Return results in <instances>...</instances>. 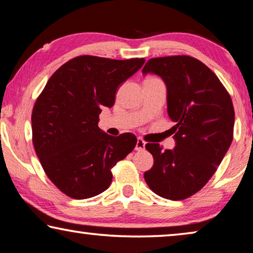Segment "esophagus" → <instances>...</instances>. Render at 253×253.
Segmentation results:
<instances>
[{
	"label": "esophagus",
	"mask_w": 253,
	"mask_h": 253,
	"mask_svg": "<svg viewBox=\"0 0 253 253\" xmlns=\"http://www.w3.org/2000/svg\"><path fill=\"white\" fill-rule=\"evenodd\" d=\"M145 149V142L143 141L141 137L137 138V142H136V146H135V150L136 151H142Z\"/></svg>",
	"instance_id": "1"
}]
</instances>
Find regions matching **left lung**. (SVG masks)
<instances>
[{
  "label": "left lung",
  "mask_w": 253,
  "mask_h": 253,
  "mask_svg": "<svg viewBox=\"0 0 253 253\" xmlns=\"http://www.w3.org/2000/svg\"><path fill=\"white\" fill-rule=\"evenodd\" d=\"M142 73L156 74L167 86L168 116L176 125V146L148 143L153 166L144 179L168 200L187 199L208 183L233 141L234 108L219 79L205 63L188 55L150 59Z\"/></svg>",
  "instance_id": "8db88e82"
}]
</instances>
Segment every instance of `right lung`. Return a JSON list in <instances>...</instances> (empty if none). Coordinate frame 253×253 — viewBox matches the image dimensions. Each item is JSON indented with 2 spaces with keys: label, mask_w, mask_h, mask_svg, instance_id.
Instances as JSON below:
<instances>
[{
  "label": "right lung",
  "mask_w": 253,
  "mask_h": 253,
  "mask_svg": "<svg viewBox=\"0 0 253 253\" xmlns=\"http://www.w3.org/2000/svg\"><path fill=\"white\" fill-rule=\"evenodd\" d=\"M145 60L81 55L48 79L32 114L33 143L45 174L62 193L82 200L110 186L111 169L136 145L131 133L111 136L101 130V108Z\"/></svg>",
  "instance_id": "add662e5"
}]
</instances>
